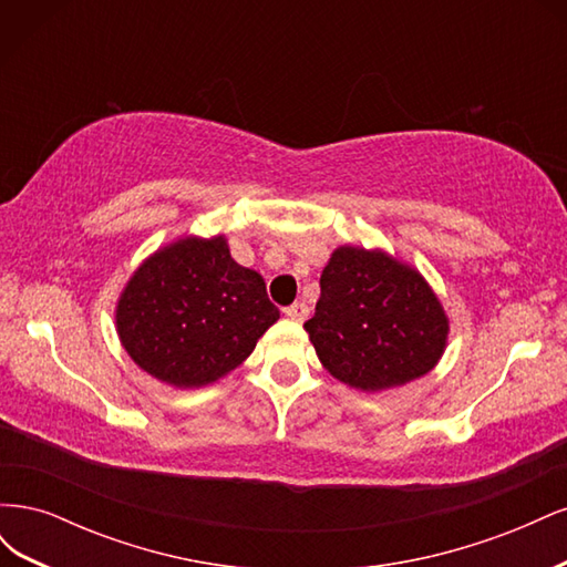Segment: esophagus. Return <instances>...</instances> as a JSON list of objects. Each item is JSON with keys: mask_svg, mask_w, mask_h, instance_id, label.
<instances>
[{"mask_svg": "<svg viewBox=\"0 0 567 567\" xmlns=\"http://www.w3.org/2000/svg\"><path fill=\"white\" fill-rule=\"evenodd\" d=\"M284 315H286L288 319H293V321H305L307 315H310V307H307L305 302H293L290 307H286Z\"/></svg>", "mask_w": 567, "mask_h": 567, "instance_id": "1", "label": "esophagus"}]
</instances>
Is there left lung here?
Instances as JSON below:
<instances>
[{
    "instance_id": "obj_1",
    "label": "left lung",
    "mask_w": 567,
    "mask_h": 567,
    "mask_svg": "<svg viewBox=\"0 0 567 567\" xmlns=\"http://www.w3.org/2000/svg\"><path fill=\"white\" fill-rule=\"evenodd\" d=\"M319 286L305 331L333 379L379 392L421 379L437 364L450 321L416 269L383 250L340 246Z\"/></svg>"
}]
</instances>
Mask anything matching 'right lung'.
Returning <instances> with one entry per match:
<instances>
[{"instance_id":"add662e5","label":"right lung","mask_w":567,"mask_h":567,"mask_svg":"<svg viewBox=\"0 0 567 567\" xmlns=\"http://www.w3.org/2000/svg\"><path fill=\"white\" fill-rule=\"evenodd\" d=\"M279 319L260 274L229 255L225 236L153 252L117 300V336L153 379L200 388L234 371Z\"/></svg>"}]
</instances>
